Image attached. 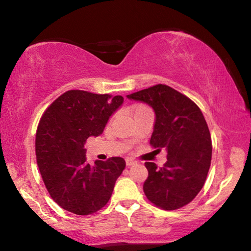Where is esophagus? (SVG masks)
Here are the masks:
<instances>
[{"label":"esophagus","mask_w":251,"mask_h":251,"mask_svg":"<svg viewBox=\"0 0 251 251\" xmlns=\"http://www.w3.org/2000/svg\"><path fill=\"white\" fill-rule=\"evenodd\" d=\"M136 163H137V161H136L133 158H129V157H127V158H126V165H127V166H133V165H135Z\"/></svg>","instance_id":"obj_1"}]
</instances>
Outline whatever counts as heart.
<instances>
[{"instance_id": "1", "label": "heart", "mask_w": 251, "mask_h": 251, "mask_svg": "<svg viewBox=\"0 0 251 251\" xmlns=\"http://www.w3.org/2000/svg\"><path fill=\"white\" fill-rule=\"evenodd\" d=\"M137 108H138V107H137Z\"/></svg>"}]
</instances>
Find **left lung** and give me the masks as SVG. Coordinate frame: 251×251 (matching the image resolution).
<instances>
[{
    "label": "left lung",
    "instance_id": "1",
    "mask_svg": "<svg viewBox=\"0 0 251 251\" xmlns=\"http://www.w3.org/2000/svg\"><path fill=\"white\" fill-rule=\"evenodd\" d=\"M155 112L151 145L167 151L164 167L145 163L147 199L165 210H175L197 196L205 184L211 160V137L201 108L181 93L164 84L127 95Z\"/></svg>",
    "mask_w": 251,
    "mask_h": 251
}]
</instances>
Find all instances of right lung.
I'll return each mask as SVG.
<instances>
[{
  "mask_svg": "<svg viewBox=\"0 0 251 251\" xmlns=\"http://www.w3.org/2000/svg\"><path fill=\"white\" fill-rule=\"evenodd\" d=\"M123 96L72 90L57 97L36 130V161L53 201L63 209L86 216L101 209L126 166L122 157L86 160V139L100 136Z\"/></svg>",
  "mask_w": 251,
  "mask_h": 251,
  "instance_id": "1",
  "label": "right lung"
}]
</instances>
